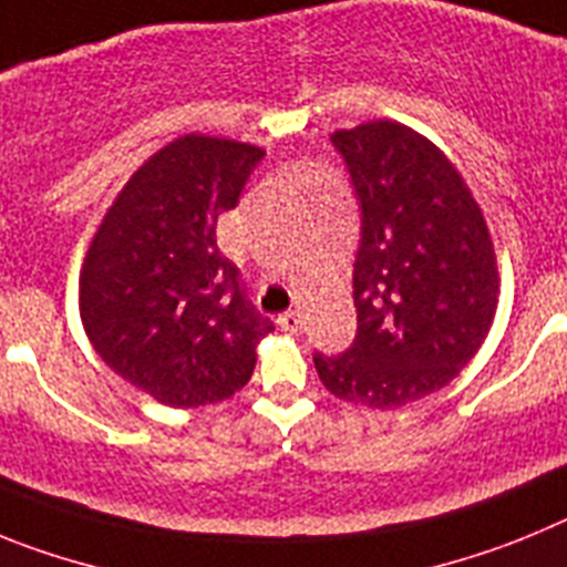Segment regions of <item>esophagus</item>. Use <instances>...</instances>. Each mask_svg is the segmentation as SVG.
Here are the masks:
<instances>
[{
	"mask_svg": "<svg viewBox=\"0 0 567 567\" xmlns=\"http://www.w3.org/2000/svg\"><path fill=\"white\" fill-rule=\"evenodd\" d=\"M278 327L284 329V332H292L298 334L300 327H303V320H300V312H284L278 318Z\"/></svg>",
	"mask_w": 567,
	"mask_h": 567,
	"instance_id": "1",
	"label": "esophagus"
}]
</instances>
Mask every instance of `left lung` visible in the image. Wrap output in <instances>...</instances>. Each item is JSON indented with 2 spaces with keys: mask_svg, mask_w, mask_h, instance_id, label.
<instances>
[{
  "mask_svg": "<svg viewBox=\"0 0 567 567\" xmlns=\"http://www.w3.org/2000/svg\"><path fill=\"white\" fill-rule=\"evenodd\" d=\"M360 213L358 332L340 354L315 352L334 398L398 409L452 383L483 346L499 275L488 227L454 164L414 130H338Z\"/></svg>",
  "mask_w": 567,
  "mask_h": 567,
  "instance_id": "8db88e82",
  "label": "left lung"
}]
</instances>
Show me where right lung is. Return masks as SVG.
Segmentation results:
<instances>
[{"label":"right lung","mask_w":567,"mask_h":567,"mask_svg":"<svg viewBox=\"0 0 567 567\" xmlns=\"http://www.w3.org/2000/svg\"><path fill=\"white\" fill-rule=\"evenodd\" d=\"M264 155L209 135L167 144L130 178L84 258L79 307L93 349L175 409L233 398L272 332L215 244L218 215L238 204Z\"/></svg>","instance_id":"1"}]
</instances>
